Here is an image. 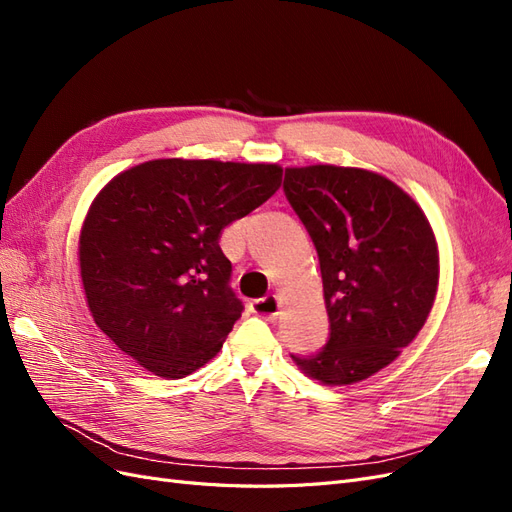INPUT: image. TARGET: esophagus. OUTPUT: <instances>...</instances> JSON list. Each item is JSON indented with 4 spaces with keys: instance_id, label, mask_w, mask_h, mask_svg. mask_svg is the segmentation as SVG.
<instances>
[{
    "instance_id": "esophagus-1",
    "label": "esophagus",
    "mask_w": 512,
    "mask_h": 512,
    "mask_svg": "<svg viewBox=\"0 0 512 512\" xmlns=\"http://www.w3.org/2000/svg\"><path fill=\"white\" fill-rule=\"evenodd\" d=\"M250 309L260 318L275 320L277 314H280V303H277L275 294H267V297H262V299H254L250 303Z\"/></svg>"
}]
</instances>
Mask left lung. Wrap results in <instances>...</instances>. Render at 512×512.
<instances>
[{
	"label": "left lung",
	"instance_id": "1",
	"mask_svg": "<svg viewBox=\"0 0 512 512\" xmlns=\"http://www.w3.org/2000/svg\"><path fill=\"white\" fill-rule=\"evenodd\" d=\"M284 194L318 252L329 339L290 354L309 378L352 384L395 361L431 312L438 245L414 200L361 168H286Z\"/></svg>",
	"mask_w": 512,
	"mask_h": 512
}]
</instances>
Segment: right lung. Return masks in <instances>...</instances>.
<instances>
[{
  "label": "right lung",
  "instance_id": "obj_1",
  "mask_svg": "<svg viewBox=\"0 0 512 512\" xmlns=\"http://www.w3.org/2000/svg\"><path fill=\"white\" fill-rule=\"evenodd\" d=\"M277 164L153 160L117 175L81 230V277L104 335L162 378L222 348L243 303L222 230L280 190Z\"/></svg>",
  "mask_w": 512,
  "mask_h": 512
}]
</instances>
